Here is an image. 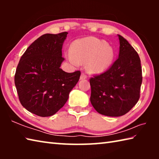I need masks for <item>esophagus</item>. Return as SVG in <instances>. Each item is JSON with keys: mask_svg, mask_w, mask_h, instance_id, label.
<instances>
[{"mask_svg": "<svg viewBox=\"0 0 159 159\" xmlns=\"http://www.w3.org/2000/svg\"><path fill=\"white\" fill-rule=\"evenodd\" d=\"M86 78H87V75H86V74H84V73H82L81 75H80V80H84V79H86Z\"/></svg>", "mask_w": 159, "mask_h": 159, "instance_id": "esophagus-1", "label": "esophagus"}]
</instances>
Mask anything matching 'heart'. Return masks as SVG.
<instances>
[{
  "label": "heart",
  "mask_w": 159,
  "mask_h": 159,
  "mask_svg": "<svg viewBox=\"0 0 159 159\" xmlns=\"http://www.w3.org/2000/svg\"><path fill=\"white\" fill-rule=\"evenodd\" d=\"M67 57L74 64L88 61V68L91 72H101L111 64L114 51L104 41L90 37L75 42Z\"/></svg>",
  "instance_id": "b5f03b06"
}]
</instances>
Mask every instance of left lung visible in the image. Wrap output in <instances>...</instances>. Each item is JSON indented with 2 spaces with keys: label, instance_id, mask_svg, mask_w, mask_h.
Masks as SVG:
<instances>
[{
  "label": "left lung",
  "instance_id": "1",
  "mask_svg": "<svg viewBox=\"0 0 159 159\" xmlns=\"http://www.w3.org/2000/svg\"><path fill=\"white\" fill-rule=\"evenodd\" d=\"M118 57L104 73L90 79V102L97 111L108 116H120L130 111L140 97L142 74L138 52L118 35Z\"/></svg>",
  "mask_w": 159,
  "mask_h": 159
}]
</instances>
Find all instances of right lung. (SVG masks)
Wrapping results in <instances>:
<instances>
[{
    "label": "right lung",
    "instance_id": "right-lung-1",
    "mask_svg": "<svg viewBox=\"0 0 159 159\" xmlns=\"http://www.w3.org/2000/svg\"><path fill=\"white\" fill-rule=\"evenodd\" d=\"M67 34L42 35L29 45L16 69L15 84L20 103L39 116L57 113L80 79V71L67 73L60 69Z\"/></svg>",
    "mask_w": 159,
    "mask_h": 159
}]
</instances>
